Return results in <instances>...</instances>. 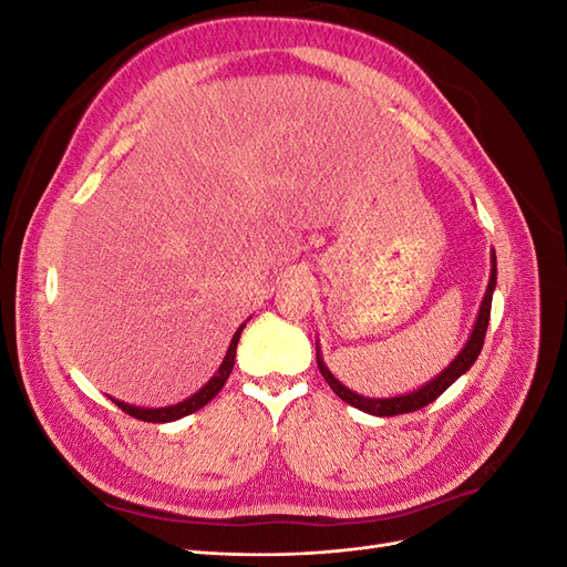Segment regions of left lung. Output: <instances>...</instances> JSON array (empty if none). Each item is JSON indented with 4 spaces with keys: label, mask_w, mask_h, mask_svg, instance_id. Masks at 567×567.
Returning <instances> with one entry per match:
<instances>
[{
    "label": "left lung",
    "mask_w": 567,
    "mask_h": 567,
    "mask_svg": "<svg viewBox=\"0 0 567 567\" xmlns=\"http://www.w3.org/2000/svg\"><path fill=\"white\" fill-rule=\"evenodd\" d=\"M494 286H496V257L492 252V277H489V286H487V293L483 298V305H480V315H477V321L473 326V333L466 342V348L461 350V354L454 359V362L444 369L437 379H433L427 385H423L421 390L411 392V394H400V398H388V400H369V398H362V394H357L352 390H348L346 385H342L336 375L326 369L323 359L319 354V348H317V367L321 371V375L326 379V383L331 385V390L338 394V398L342 402H348L357 409L367 411V414H373V416H398V414H409V411H416V409H423L425 404L435 402L440 394L447 390L461 373H466L473 364L475 359L480 354V350H483L485 346V333H487V323H489V312H492V293H494Z\"/></svg>",
    "instance_id": "left-lung-1"
}]
</instances>
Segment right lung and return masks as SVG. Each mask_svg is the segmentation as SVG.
I'll use <instances>...</instances> for the list:
<instances>
[{
  "instance_id": "add662e5",
  "label": "right lung",
  "mask_w": 567,
  "mask_h": 567,
  "mask_svg": "<svg viewBox=\"0 0 567 567\" xmlns=\"http://www.w3.org/2000/svg\"><path fill=\"white\" fill-rule=\"evenodd\" d=\"M244 326H246V323L238 326V331L234 333L231 346H229V350H227V357H225V362H221L219 371L208 381V385H203V388L194 394V398H188V400H184V402H179V404H175V406H163V409H140V406H130V404L117 402V400H113V402L117 404V409H123L125 414H130V416H134V419H140V421H148V423H167V421H177V419H182V416L194 414L196 409L208 404V402L215 398V394H217L221 388H225V383H227V379H229V373H231V369H234L236 346H238V338H241Z\"/></svg>"
}]
</instances>
